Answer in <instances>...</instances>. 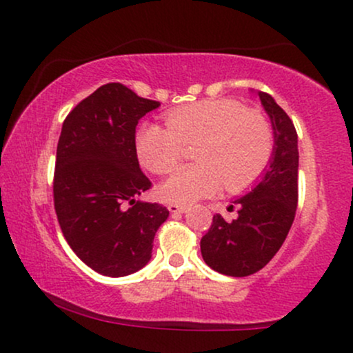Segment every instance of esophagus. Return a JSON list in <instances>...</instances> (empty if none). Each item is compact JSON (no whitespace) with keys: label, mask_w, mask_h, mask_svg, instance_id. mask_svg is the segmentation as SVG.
<instances>
[{"label":"esophagus","mask_w":353,"mask_h":353,"mask_svg":"<svg viewBox=\"0 0 353 353\" xmlns=\"http://www.w3.org/2000/svg\"><path fill=\"white\" fill-rule=\"evenodd\" d=\"M168 209H169V212H171V214H184V212H188V208H184V205H177V204H169Z\"/></svg>","instance_id":"34e87169"}]
</instances>
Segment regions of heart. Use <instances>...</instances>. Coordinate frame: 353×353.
<instances>
[{
    "label": "heart",
    "mask_w": 353,
    "mask_h": 353,
    "mask_svg": "<svg viewBox=\"0 0 353 353\" xmlns=\"http://www.w3.org/2000/svg\"><path fill=\"white\" fill-rule=\"evenodd\" d=\"M168 128L144 123L136 131L141 164L165 174L179 163L182 144L196 143L197 164L181 165L159 185L161 199L190 205L222 188L242 190L265 171L274 154V128L257 109L237 99H202L165 114Z\"/></svg>",
    "instance_id": "heart-1"
}]
</instances>
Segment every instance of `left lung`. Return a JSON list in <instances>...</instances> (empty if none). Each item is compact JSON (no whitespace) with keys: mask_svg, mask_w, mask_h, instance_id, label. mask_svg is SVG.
<instances>
[{"mask_svg":"<svg viewBox=\"0 0 353 353\" xmlns=\"http://www.w3.org/2000/svg\"><path fill=\"white\" fill-rule=\"evenodd\" d=\"M257 96L274 128L272 159L252 188L234 199L237 217L225 221L216 214L209 232L201 241L205 264L230 277L257 272L277 254L292 228L297 209V132L272 96L261 91Z\"/></svg>","mask_w":353,"mask_h":353,"instance_id":"1","label":"left lung"}]
</instances>
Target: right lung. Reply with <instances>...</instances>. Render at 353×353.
Wrapping results in <instances>:
<instances>
[{
    "mask_svg": "<svg viewBox=\"0 0 353 353\" xmlns=\"http://www.w3.org/2000/svg\"><path fill=\"white\" fill-rule=\"evenodd\" d=\"M161 106L121 83L83 99L61 129L54 209L68 244L88 267L124 277L151 261L157 229L169 217L161 204L139 201L151 181L139 168L136 125Z\"/></svg>",
    "mask_w": 353,
    "mask_h": 353,
    "instance_id": "1",
    "label": "right lung"
}]
</instances>
